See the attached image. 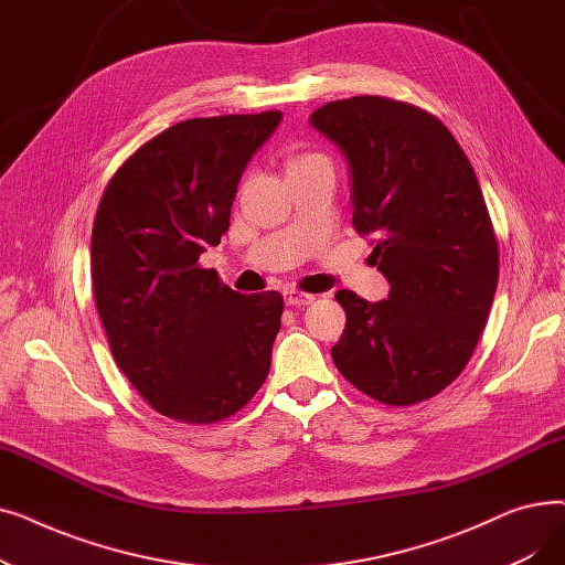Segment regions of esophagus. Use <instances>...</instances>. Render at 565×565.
<instances>
[{
  "mask_svg": "<svg viewBox=\"0 0 565 565\" xmlns=\"http://www.w3.org/2000/svg\"><path fill=\"white\" fill-rule=\"evenodd\" d=\"M284 302L288 307H307L313 302V295L300 290H284Z\"/></svg>",
  "mask_w": 565,
  "mask_h": 565,
  "instance_id": "34e87169",
  "label": "esophagus"
}]
</instances>
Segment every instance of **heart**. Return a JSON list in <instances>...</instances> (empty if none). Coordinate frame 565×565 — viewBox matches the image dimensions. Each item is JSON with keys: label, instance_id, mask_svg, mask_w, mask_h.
<instances>
[{"label": "heart", "instance_id": "heart-1", "mask_svg": "<svg viewBox=\"0 0 565 565\" xmlns=\"http://www.w3.org/2000/svg\"><path fill=\"white\" fill-rule=\"evenodd\" d=\"M320 160H324V158H322V156H316V153H300V156L290 158V162H288V171H290V169H298V167H305V164L320 162Z\"/></svg>", "mask_w": 565, "mask_h": 565}]
</instances>
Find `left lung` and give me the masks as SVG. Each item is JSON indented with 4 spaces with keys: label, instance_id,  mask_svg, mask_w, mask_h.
Returning <instances> with one entry per match:
<instances>
[{
    "label": "left lung",
    "instance_id": "obj_1",
    "mask_svg": "<svg viewBox=\"0 0 565 565\" xmlns=\"http://www.w3.org/2000/svg\"><path fill=\"white\" fill-rule=\"evenodd\" d=\"M350 164L352 224L373 235L390 298L339 290V373L384 405L437 396L471 360L499 279L492 220L465 151L437 116L382 96L332 100L311 114Z\"/></svg>",
    "mask_w": 565,
    "mask_h": 565
}]
</instances>
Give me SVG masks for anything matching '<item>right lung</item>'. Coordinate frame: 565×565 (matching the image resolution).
<instances>
[{
  "label": "right lung",
  "mask_w": 565,
  "mask_h": 565,
  "mask_svg": "<svg viewBox=\"0 0 565 565\" xmlns=\"http://www.w3.org/2000/svg\"><path fill=\"white\" fill-rule=\"evenodd\" d=\"M281 111L181 121L107 183L92 233L96 307L141 398L181 424H215L260 390L281 328L277 290L241 295L199 265L228 231L241 175Z\"/></svg>",
  "instance_id": "1"
}]
</instances>
